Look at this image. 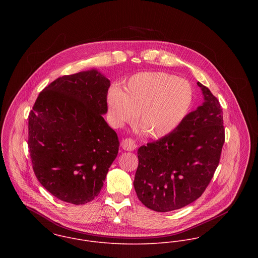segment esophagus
Returning a JSON list of instances; mask_svg holds the SVG:
<instances>
[{"mask_svg": "<svg viewBox=\"0 0 258 258\" xmlns=\"http://www.w3.org/2000/svg\"><path fill=\"white\" fill-rule=\"evenodd\" d=\"M121 145H122L123 150H125V151H134V150L136 149V147H137L135 141L132 140V139H130V138L124 139V140L122 141V144H121Z\"/></svg>", "mask_w": 258, "mask_h": 258, "instance_id": "obj_1", "label": "esophagus"}]
</instances>
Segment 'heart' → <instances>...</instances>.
<instances>
[{"label":"heart","mask_w":258,"mask_h":258,"mask_svg":"<svg viewBox=\"0 0 258 258\" xmlns=\"http://www.w3.org/2000/svg\"><path fill=\"white\" fill-rule=\"evenodd\" d=\"M194 101L188 81L162 72L132 75L123 90L112 87L107 93L111 120L116 125L138 116V126L154 139L176 131L186 118Z\"/></svg>","instance_id":"heart-1"}]
</instances>
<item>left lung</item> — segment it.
<instances>
[{
  "mask_svg": "<svg viewBox=\"0 0 258 258\" xmlns=\"http://www.w3.org/2000/svg\"><path fill=\"white\" fill-rule=\"evenodd\" d=\"M204 102L167 137L138 149L134 187L141 203L155 212L182 209L198 200L220 163L224 143L219 100L201 82Z\"/></svg>",
  "mask_w": 258,
  "mask_h": 258,
  "instance_id": "8db88e82",
  "label": "left lung"
}]
</instances>
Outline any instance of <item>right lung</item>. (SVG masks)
Segmentation results:
<instances>
[{
	"instance_id": "obj_1",
	"label": "right lung",
	"mask_w": 258,
	"mask_h": 258,
	"mask_svg": "<svg viewBox=\"0 0 258 258\" xmlns=\"http://www.w3.org/2000/svg\"><path fill=\"white\" fill-rule=\"evenodd\" d=\"M110 80L95 69L55 79L29 115V150L37 180L74 205L91 202L119 150L107 113Z\"/></svg>"
}]
</instances>
